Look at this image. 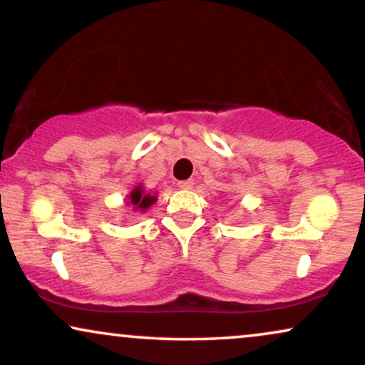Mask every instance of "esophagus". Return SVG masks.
<instances>
[{"label":"esophagus","instance_id":"34e87169","mask_svg":"<svg viewBox=\"0 0 365 365\" xmlns=\"http://www.w3.org/2000/svg\"><path fill=\"white\" fill-rule=\"evenodd\" d=\"M192 184H194L192 179H186V181H179L178 186L181 187V189H191Z\"/></svg>","mask_w":365,"mask_h":365}]
</instances>
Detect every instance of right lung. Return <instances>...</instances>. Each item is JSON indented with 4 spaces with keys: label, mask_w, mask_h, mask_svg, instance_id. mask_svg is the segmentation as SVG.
Wrapping results in <instances>:
<instances>
[{
    "label": "right lung",
    "mask_w": 365,
    "mask_h": 365,
    "mask_svg": "<svg viewBox=\"0 0 365 365\" xmlns=\"http://www.w3.org/2000/svg\"><path fill=\"white\" fill-rule=\"evenodd\" d=\"M154 201H156V197L144 194L141 187H136L131 194H129V202H131L136 209H148Z\"/></svg>",
    "instance_id": "add662e5"
}]
</instances>
